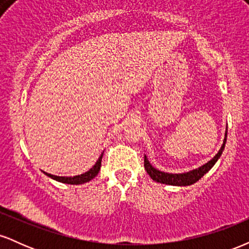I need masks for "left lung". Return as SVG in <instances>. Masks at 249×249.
Wrapping results in <instances>:
<instances>
[{
  "label": "left lung",
  "mask_w": 249,
  "mask_h": 249,
  "mask_svg": "<svg viewBox=\"0 0 249 249\" xmlns=\"http://www.w3.org/2000/svg\"><path fill=\"white\" fill-rule=\"evenodd\" d=\"M226 139H227V130H226L224 144H222L221 148L219 150V152L215 154V157L207 162V164L202 165L201 167L196 168V170L191 171V172L187 173H181V174H172V173H165L161 172V171H158L157 168H154L152 165L150 164V161L147 160L146 157H144V167L148 173V176L152 178L154 181L160 182V184H166V185H173V186H188V185H192L194 182L198 181L199 179H201L202 177L206 174L208 171L211 170L214 166L216 160L221 156L222 151L225 148Z\"/></svg>",
  "instance_id": "1"
}]
</instances>
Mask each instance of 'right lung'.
Masks as SVG:
<instances>
[{
	"label": "right lung",
	"mask_w": 249,
	"mask_h": 249,
	"mask_svg": "<svg viewBox=\"0 0 249 249\" xmlns=\"http://www.w3.org/2000/svg\"><path fill=\"white\" fill-rule=\"evenodd\" d=\"M102 158H103V153L101 154V157H99L96 164L93 165V167L90 168L88 172L81 174V176L57 177V176H53V174H50V173H47V172H44V173L47 174L48 177H50V178H53V180H57V181H59V182H64V184H70V185L84 184V182L90 181L91 179H93L97 176V174H98L99 170H101V166H102Z\"/></svg>",
	"instance_id": "right-lung-1"
}]
</instances>
